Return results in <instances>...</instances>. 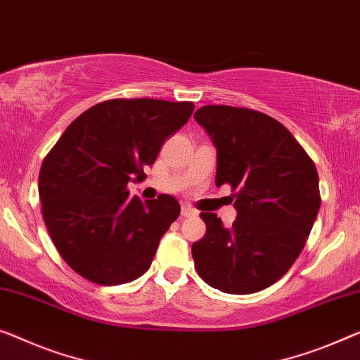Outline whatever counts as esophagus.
<instances>
[{
  "label": "esophagus",
  "instance_id": "34e87169",
  "mask_svg": "<svg viewBox=\"0 0 360 360\" xmlns=\"http://www.w3.org/2000/svg\"><path fill=\"white\" fill-rule=\"evenodd\" d=\"M182 217L194 218V217H197V212L194 210V208H191L189 205H182Z\"/></svg>",
  "mask_w": 360,
  "mask_h": 360
}]
</instances>
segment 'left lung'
Masks as SVG:
<instances>
[{
  "instance_id": "left-lung-1",
  "label": "left lung",
  "mask_w": 360,
  "mask_h": 360,
  "mask_svg": "<svg viewBox=\"0 0 360 360\" xmlns=\"http://www.w3.org/2000/svg\"><path fill=\"white\" fill-rule=\"evenodd\" d=\"M194 117L217 147L214 184L231 186L238 210L231 228L200 213L207 233L192 244L195 270L223 292L262 291L286 275L307 243L321 202L317 168L265 112L205 105Z\"/></svg>"
}]
</instances>
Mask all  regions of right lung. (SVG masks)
<instances>
[{"instance_id": "obj_1", "label": "right lung", "mask_w": 360, "mask_h": 360, "mask_svg": "<svg viewBox=\"0 0 360 360\" xmlns=\"http://www.w3.org/2000/svg\"><path fill=\"white\" fill-rule=\"evenodd\" d=\"M192 101L115 98L76 117L41 163L39 194L53 244L85 280L116 286L146 273L181 213L168 194L142 202L127 184L146 178Z\"/></svg>"}]
</instances>
